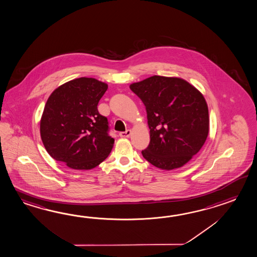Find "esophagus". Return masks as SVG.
<instances>
[{
    "label": "esophagus",
    "mask_w": 257,
    "mask_h": 257,
    "mask_svg": "<svg viewBox=\"0 0 257 257\" xmlns=\"http://www.w3.org/2000/svg\"><path fill=\"white\" fill-rule=\"evenodd\" d=\"M131 130H126L125 132H121V133H120V137L127 138V137H129L131 136Z\"/></svg>",
    "instance_id": "34e87169"
}]
</instances>
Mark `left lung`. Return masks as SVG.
I'll return each mask as SVG.
<instances>
[{"label":"left lung","instance_id":"obj_1","mask_svg":"<svg viewBox=\"0 0 257 257\" xmlns=\"http://www.w3.org/2000/svg\"><path fill=\"white\" fill-rule=\"evenodd\" d=\"M146 106L150 143L143 157L171 171L188 163L209 132L208 107L203 94L180 77L153 75L130 85Z\"/></svg>","mask_w":257,"mask_h":257}]
</instances>
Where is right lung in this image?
Segmentation results:
<instances>
[{
	"mask_svg": "<svg viewBox=\"0 0 257 257\" xmlns=\"http://www.w3.org/2000/svg\"><path fill=\"white\" fill-rule=\"evenodd\" d=\"M107 89L104 82L80 77L52 92L40 119V137L52 159L83 171L108 158L114 139L108 135V119L97 110Z\"/></svg>",
	"mask_w": 257,
	"mask_h": 257,
	"instance_id": "right-lung-1",
	"label": "right lung"
}]
</instances>
